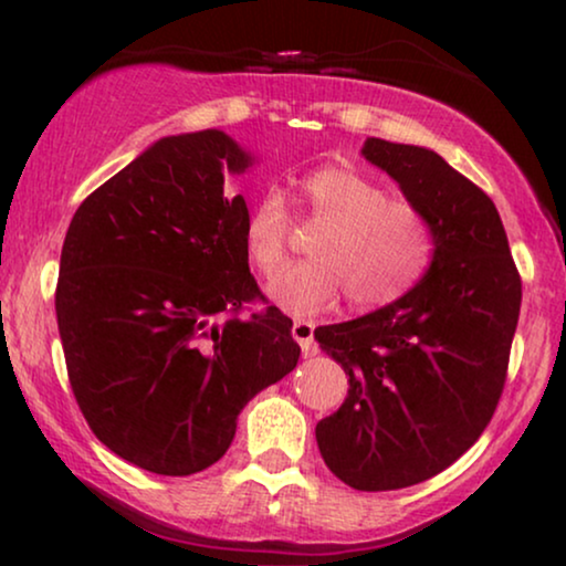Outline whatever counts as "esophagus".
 Returning a JSON list of instances; mask_svg holds the SVG:
<instances>
[{
  "label": "esophagus",
  "mask_w": 566,
  "mask_h": 566,
  "mask_svg": "<svg viewBox=\"0 0 566 566\" xmlns=\"http://www.w3.org/2000/svg\"><path fill=\"white\" fill-rule=\"evenodd\" d=\"M291 335L296 343L301 345V350L304 355H312L316 353V345H314V324L306 322V319H296L291 327Z\"/></svg>",
  "instance_id": "34e87169"
}]
</instances>
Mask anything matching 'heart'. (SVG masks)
I'll list each match as a JSON object with an SVG mask.
<instances>
[{
    "label": "heart",
    "instance_id": "b5f03b06",
    "mask_svg": "<svg viewBox=\"0 0 566 566\" xmlns=\"http://www.w3.org/2000/svg\"><path fill=\"white\" fill-rule=\"evenodd\" d=\"M301 219L322 223L308 239L312 260L270 283V298L296 316L329 312L345 293L358 312L389 306L428 275L438 252L430 216L347 167H322L301 182ZM291 216L277 192H265L244 216L247 260L260 275L285 262Z\"/></svg>",
    "mask_w": 566,
    "mask_h": 566
}]
</instances>
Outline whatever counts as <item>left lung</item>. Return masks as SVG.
<instances>
[{
	"instance_id": "1",
	"label": "left lung",
	"mask_w": 566,
	"mask_h": 566,
	"mask_svg": "<svg viewBox=\"0 0 566 566\" xmlns=\"http://www.w3.org/2000/svg\"><path fill=\"white\" fill-rule=\"evenodd\" d=\"M368 161L430 216L432 268L407 296L314 329L350 376L316 424L322 459L360 492L420 484L476 443L507 381L523 283L492 198L422 146L368 138Z\"/></svg>"
}]
</instances>
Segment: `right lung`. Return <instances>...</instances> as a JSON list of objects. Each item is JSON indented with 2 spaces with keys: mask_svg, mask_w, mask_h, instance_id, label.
Instances as JSON below:
<instances>
[{
  "mask_svg": "<svg viewBox=\"0 0 566 566\" xmlns=\"http://www.w3.org/2000/svg\"><path fill=\"white\" fill-rule=\"evenodd\" d=\"M247 165L221 130L161 138L69 223L56 283L69 384L99 443L154 474L219 461L247 401L298 363L293 322L250 273L244 198L223 196V169Z\"/></svg>",
  "mask_w": 566,
  "mask_h": 566,
  "instance_id": "obj_1",
  "label": "right lung"
}]
</instances>
